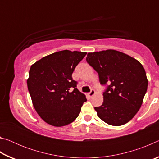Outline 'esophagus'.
Instances as JSON below:
<instances>
[{
  "label": "esophagus",
  "mask_w": 159,
  "mask_h": 159,
  "mask_svg": "<svg viewBox=\"0 0 159 159\" xmlns=\"http://www.w3.org/2000/svg\"><path fill=\"white\" fill-rule=\"evenodd\" d=\"M95 90L94 89H92L90 90V92L88 93V95H89V96L90 97H93L94 95H95Z\"/></svg>",
  "instance_id": "obj_1"
}]
</instances>
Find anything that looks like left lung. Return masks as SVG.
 I'll return each mask as SVG.
<instances>
[{
  "instance_id": "obj_1",
  "label": "left lung",
  "mask_w": 159,
  "mask_h": 159,
  "mask_svg": "<svg viewBox=\"0 0 159 159\" xmlns=\"http://www.w3.org/2000/svg\"><path fill=\"white\" fill-rule=\"evenodd\" d=\"M86 61L98 72L101 84H109L103 93V103L95 107L98 117L114 126L130 121L140 108L147 90L143 66L114 50L89 52Z\"/></svg>"
}]
</instances>
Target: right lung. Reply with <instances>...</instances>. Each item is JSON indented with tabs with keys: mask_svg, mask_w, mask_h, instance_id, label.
I'll return each mask as SVG.
<instances>
[{
	"mask_svg": "<svg viewBox=\"0 0 159 159\" xmlns=\"http://www.w3.org/2000/svg\"><path fill=\"white\" fill-rule=\"evenodd\" d=\"M86 54L61 50L31 65L28 90L38 114L48 124L61 127L72 123L87 101L72 79L74 69Z\"/></svg>",
	"mask_w": 159,
	"mask_h": 159,
	"instance_id": "1",
	"label": "right lung"
}]
</instances>
